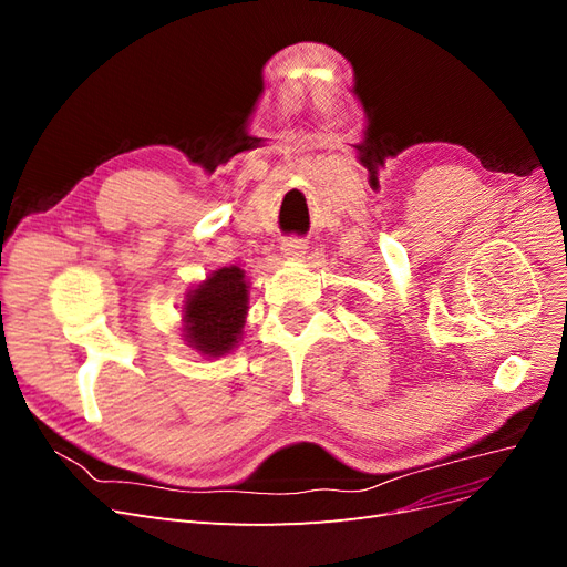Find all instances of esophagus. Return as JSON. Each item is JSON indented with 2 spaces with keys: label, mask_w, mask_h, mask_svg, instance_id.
<instances>
[{
  "label": "esophagus",
  "mask_w": 567,
  "mask_h": 567,
  "mask_svg": "<svg viewBox=\"0 0 567 567\" xmlns=\"http://www.w3.org/2000/svg\"><path fill=\"white\" fill-rule=\"evenodd\" d=\"M305 248H307V244H305V238H300V236H286L281 241V250L288 257H300L305 252Z\"/></svg>",
  "instance_id": "1"
}]
</instances>
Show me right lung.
<instances>
[{
  "mask_svg": "<svg viewBox=\"0 0 567 567\" xmlns=\"http://www.w3.org/2000/svg\"><path fill=\"white\" fill-rule=\"evenodd\" d=\"M246 288L244 269L221 267L192 290L184 305V331L192 348L200 354L219 357L236 346L248 312Z\"/></svg>",
  "mask_w": 567,
  "mask_h": 567,
  "instance_id": "right-lung-1",
  "label": "right lung"
}]
</instances>
